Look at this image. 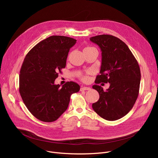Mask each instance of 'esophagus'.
I'll return each mask as SVG.
<instances>
[{"mask_svg":"<svg viewBox=\"0 0 158 158\" xmlns=\"http://www.w3.org/2000/svg\"><path fill=\"white\" fill-rule=\"evenodd\" d=\"M90 88L89 87H82L81 88V91H85V90H89Z\"/></svg>","mask_w":158,"mask_h":158,"instance_id":"34e87169","label":"esophagus"}]
</instances>
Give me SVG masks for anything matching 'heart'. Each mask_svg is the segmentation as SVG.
<instances>
[{
	"label": "heart",
	"instance_id": "b5f03b06",
	"mask_svg": "<svg viewBox=\"0 0 158 158\" xmlns=\"http://www.w3.org/2000/svg\"><path fill=\"white\" fill-rule=\"evenodd\" d=\"M93 48V47H85L84 49H86V48ZM89 72H88V73H89ZM81 79L82 80V81H87L88 80V76H86V75H85V76H81Z\"/></svg>",
	"mask_w": 158,
	"mask_h": 158
}]
</instances>
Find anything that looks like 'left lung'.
<instances>
[{
	"mask_svg": "<svg viewBox=\"0 0 158 158\" xmlns=\"http://www.w3.org/2000/svg\"><path fill=\"white\" fill-rule=\"evenodd\" d=\"M90 40L102 51L101 74L93 86L100 97L92 107L105 120H118L131 111L138 98L141 79L138 63L127 45L117 37L101 35ZM101 82H109L110 88L104 91L97 85Z\"/></svg>",
	"mask_w": 158,
	"mask_h": 158,
	"instance_id": "8db88e82",
	"label": "left lung"
}]
</instances>
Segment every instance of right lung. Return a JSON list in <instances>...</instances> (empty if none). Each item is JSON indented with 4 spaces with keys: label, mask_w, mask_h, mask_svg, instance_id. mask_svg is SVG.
<instances>
[{
    "label": "right lung",
    "mask_w": 158,
    "mask_h": 158,
    "mask_svg": "<svg viewBox=\"0 0 158 158\" xmlns=\"http://www.w3.org/2000/svg\"><path fill=\"white\" fill-rule=\"evenodd\" d=\"M76 41L67 36H51L31 48L23 61L19 92L30 113L41 121L56 120L68 108L71 95L80 89L79 85L72 81L62 87L54 85Z\"/></svg>",
    "instance_id": "obj_1"
}]
</instances>
